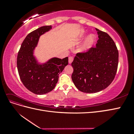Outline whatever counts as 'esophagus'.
<instances>
[{"mask_svg": "<svg viewBox=\"0 0 134 134\" xmlns=\"http://www.w3.org/2000/svg\"><path fill=\"white\" fill-rule=\"evenodd\" d=\"M73 60H74L73 57H72V56H70L69 57V64L71 63L73 61Z\"/></svg>", "mask_w": 134, "mask_h": 134, "instance_id": "obj_1", "label": "esophagus"}]
</instances>
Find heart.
<instances>
[{
    "label": "heart",
    "mask_w": 134,
    "mask_h": 134,
    "mask_svg": "<svg viewBox=\"0 0 134 134\" xmlns=\"http://www.w3.org/2000/svg\"><path fill=\"white\" fill-rule=\"evenodd\" d=\"M86 36V32L85 31H82L79 36V39L81 40L85 37ZM96 37L94 35H90L89 37L87 39V40L85 43L81 45V46L78 48V51L81 53H85L87 52L90 49V48L92 47V45L95 41Z\"/></svg>",
    "instance_id": "obj_1"
}]
</instances>
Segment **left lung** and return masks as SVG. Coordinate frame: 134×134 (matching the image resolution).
I'll return each instance as SVG.
<instances>
[{"label": "left lung", "mask_w": 134, "mask_h": 134, "mask_svg": "<svg viewBox=\"0 0 134 134\" xmlns=\"http://www.w3.org/2000/svg\"><path fill=\"white\" fill-rule=\"evenodd\" d=\"M96 29L98 35L96 47L76 53L71 63L73 83L83 93L105 89L113 81L118 70L119 52L115 42L107 33Z\"/></svg>", "instance_id": "1"}]
</instances>
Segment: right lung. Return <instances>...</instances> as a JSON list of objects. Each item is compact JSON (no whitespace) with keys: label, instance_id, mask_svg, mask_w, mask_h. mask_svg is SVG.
<instances>
[{"label":"right lung","instance_id":"add662e5","mask_svg":"<svg viewBox=\"0 0 134 134\" xmlns=\"http://www.w3.org/2000/svg\"><path fill=\"white\" fill-rule=\"evenodd\" d=\"M52 29L44 26L33 31L25 38L17 56V69L24 86L36 94L42 95L51 92L58 83L59 75L69 63V59L53 58L40 64L33 55L39 38Z\"/></svg>","mask_w":134,"mask_h":134}]
</instances>
